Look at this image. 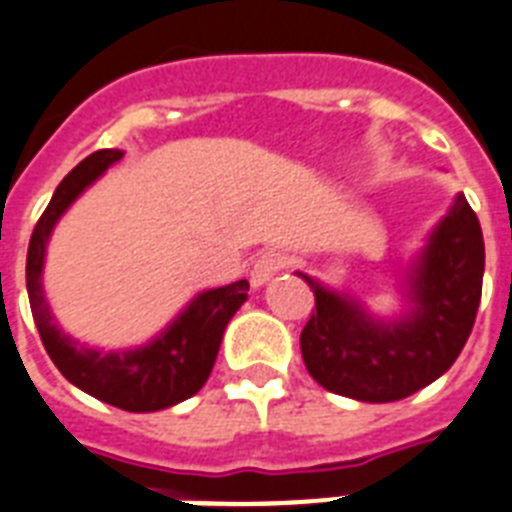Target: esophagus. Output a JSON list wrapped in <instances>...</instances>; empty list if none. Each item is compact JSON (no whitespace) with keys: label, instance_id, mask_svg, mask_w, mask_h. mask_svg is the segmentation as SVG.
Masks as SVG:
<instances>
[{"label":"esophagus","instance_id":"esophagus-1","mask_svg":"<svg viewBox=\"0 0 512 512\" xmlns=\"http://www.w3.org/2000/svg\"><path fill=\"white\" fill-rule=\"evenodd\" d=\"M285 264H287V259L282 256V253H277V251L261 253L259 259H256V264H253V269H251V285L253 287H264L266 282L272 280L274 274L280 272Z\"/></svg>","mask_w":512,"mask_h":512}]
</instances>
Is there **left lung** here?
<instances>
[{"mask_svg": "<svg viewBox=\"0 0 512 512\" xmlns=\"http://www.w3.org/2000/svg\"><path fill=\"white\" fill-rule=\"evenodd\" d=\"M316 311L301 332L308 374L324 390L361 403H392L439 379L474 329L484 280V238L458 193L400 274L403 308L377 316L356 295L298 272Z\"/></svg>", "mask_w": 512, "mask_h": 512, "instance_id": "8db88e82", "label": "left lung"}]
</instances>
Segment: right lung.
I'll list each match as a JSON object with an SVG mask.
<instances>
[{"label": "right lung", "instance_id": "right-lung-1", "mask_svg": "<svg viewBox=\"0 0 512 512\" xmlns=\"http://www.w3.org/2000/svg\"><path fill=\"white\" fill-rule=\"evenodd\" d=\"M122 156L125 151L120 149L94 151L57 185L31 235L25 285L41 342L67 382L122 411L154 413L193 398L204 387L227 324L248 301V282L238 280L198 293L159 335L135 348H96L67 335L44 293L46 246L62 214Z\"/></svg>", "mask_w": 512, "mask_h": 512}]
</instances>
